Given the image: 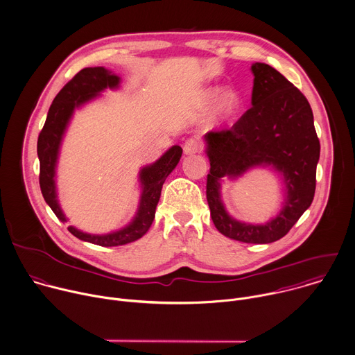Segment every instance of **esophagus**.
Masks as SVG:
<instances>
[{
  "label": "esophagus",
  "mask_w": 355,
  "mask_h": 355,
  "mask_svg": "<svg viewBox=\"0 0 355 355\" xmlns=\"http://www.w3.org/2000/svg\"><path fill=\"white\" fill-rule=\"evenodd\" d=\"M201 148H202L201 141H200L198 139H196V137H190V139H187V140L184 141V146H183V151H184V154H187V155H191V154L200 153V151H201Z\"/></svg>",
  "instance_id": "esophagus-1"
}]
</instances>
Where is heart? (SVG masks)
Masks as SVG:
<instances>
[{
  "mask_svg": "<svg viewBox=\"0 0 355 355\" xmlns=\"http://www.w3.org/2000/svg\"><path fill=\"white\" fill-rule=\"evenodd\" d=\"M215 94H216L215 90H209V92H207L205 97H207V100H212L215 97ZM237 107H239V98H237L236 93L225 92L218 101L216 114L220 118H226V116H230L236 111Z\"/></svg>",
  "mask_w": 355,
  "mask_h": 355,
  "instance_id": "b5f03b06",
  "label": "heart"
}]
</instances>
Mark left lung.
<instances>
[{
	"label": "left lung",
	"mask_w": 355,
	"mask_h": 355,
	"mask_svg": "<svg viewBox=\"0 0 355 355\" xmlns=\"http://www.w3.org/2000/svg\"><path fill=\"white\" fill-rule=\"evenodd\" d=\"M251 104L230 128L205 135L209 173L207 201L215 227L226 237L266 244L286 236L311 205L320 144L305 96L275 68L255 62ZM270 164L285 178L286 198L279 215L265 225H250L227 215L220 200V178L236 177L252 166Z\"/></svg>",
	"instance_id": "1"
}]
</instances>
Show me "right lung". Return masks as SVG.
<instances>
[{
    "label": "right lung",
    "instance_id": "add662e5",
    "mask_svg": "<svg viewBox=\"0 0 355 355\" xmlns=\"http://www.w3.org/2000/svg\"><path fill=\"white\" fill-rule=\"evenodd\" d=\"M119 78L103 67L97 68H85L78 72L72 80H69L62 90L54 98L46 123L39 135L37 140V155L40 159V189L46 202L51 207L57 218L62 222H67L65 215L62 214L55 194V165L58 158V150L62 140V135L67 129V125L73 114V110L85 104L90 98L96 97L100 92L107 87H118ZM183 150L179 146L169 148L155 164L146 166L140 172V180L143 184V193L140 200V207L133 222L122 230L96 236L83 233L72 226L68 230L80 240L103 245V247H115L132 243L150 229L154 216L155 208L161 197L162 184L169 173L178 165Z\"/></svg>",
    "mask_w": 355,
    "mask_h": 355
}]
</instances>
